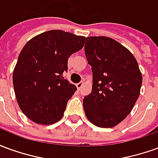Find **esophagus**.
<instances>
[{"instance_id": "1", "label": "esophagus", "mask_w": 158, "mask_h": 158, "mask_svg": "<svg viewBox=\"0 0 158 158\" xmlns=\"http://www.w3.org/2000/svg\"><path fill=\"white\" fill-rule=\"evenodd\" d=\"M83 85H84V83L83 82H79V83H78L77 85H76V86H77V88H78V89H79V90H80V89H81Z\"/></svg>"}]
</instances>
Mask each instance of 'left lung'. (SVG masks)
Masks as SVG:
<instances>
[{"instance_id":"obj_1","label":"left lung","mask_w":158,"mask_h":158,"mask_svg":"<svg viewBox=\"0 0 158 158\" xmlns=\"http://www.w3.org/2000/svg\"><path fill=\"white\" fill-rule=\"evenodd\" d=\"M85 52L93 73L91 93L83 100L85 113L94 125L112 128L132 111L142 74L132 53L112 38L87 37Z\"/></svg>"}]
</instances>
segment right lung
<instances>
[{
  "label": "right lung",
  "mask_w": 158,
  "mask_h": 158,
  "mask_svg": "<svg viewBox=\"0 0 158 158\" xmlns=\"http://www.w3.org/2000/svg\"><path fill=\"white\" fill-rule=\"evenodd\" d=\"M85 37L49 30L27 42L20 52L12 82L20 109L33 122L49 125L62 118L77 88L64 79L68 59L81 50Z\"/></svg>",
  "instance_id": "add662e5"
}]
</instances>
